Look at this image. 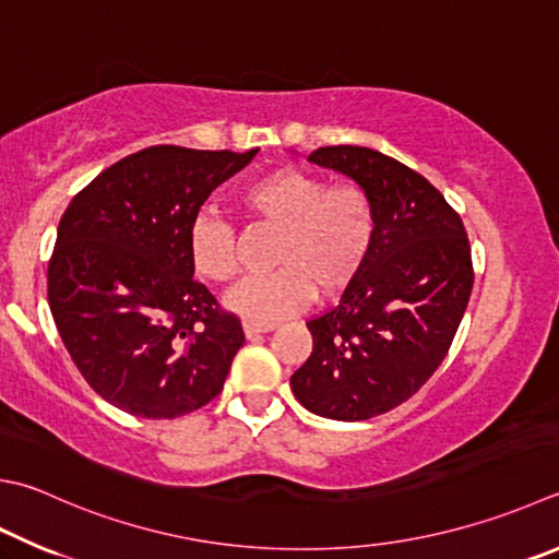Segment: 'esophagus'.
I'll list each match as a JSON object with an SVG mask.
<instances>
[{"instance_id":"34e87169","label":"esophagus","mask_w":559,"mask_h":559,"mask_svg":"<svg viewBox=\"0 0 559 559\" xmlns=\"http://www.w3.org/2000/svg\"><path fill=\"white\" fill-rule=\"evenodd\" d=\"M277 323H260V321H243V333L246 338H255V335H262V333H270L275 331Z\"/></svg>"}]
</instances>
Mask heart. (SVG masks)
Wrapping results in <instances>:
<instances>
[{
    "label": "heart",
    "mask_w": 559,
    "mask_h": 559,
    "mask_svg": "<svg viewBox=\"0 0 559 559\" xmlns=\"http://www.w3.org/2000/svg\"><path fill=\"white\" fill-rule=\"evenodd\" d=\"M243 206L280 226L272 260L277 267L248 277L226 294V307L248 321L270 323L307 307L319 289L333 297L365 265L374 240V206L362 187L331 185L301 167H277L243 189ZM189 258L199 275L228 282L238 275L236 234L206 212L189 230Z\"/></svg>",
    "instance_id": "b5f03b06"
}]
</instances>
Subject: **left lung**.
Listing matches in <instances>:
<instances>
[{"label":"left lung","mask_w":559,"mask_h":559,"mask_svg":"<svg viewBox=\"0 0 559 559\" xmlns=\"http://www.w3.org/2000/svg\"><path fill=\"white\" fill-rule=\"evenodd\" d=\"M309 160L365 189L374 240L338 307L307 323L313 353L289 384L311 414L374 418L414 396L445 360L475 282L469 240L443 194L394 157L329 145Z\"/></svg>","instance_id":"obj_1"}]
</instances>
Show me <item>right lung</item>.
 Masks as SVG:
<instances>
[{
    "instance_id": "obj_1",
    "label": "right lung",
    "mask_w": 559,
    "mask_h": 559,
    "mask_svg": "<svg viewBox=\"0 0 559 559\" xmlns=\"http://www.w3.org/2000/svg\"><path fill=\"white\" fill-rule=\"evenodd\" d=\"M255 153L153 145L99 173L60 218L52 321L87 384L126 414L177 418L224 389L246 338L194 280L189 230Z\"/></svg>"
}]
</instances>
